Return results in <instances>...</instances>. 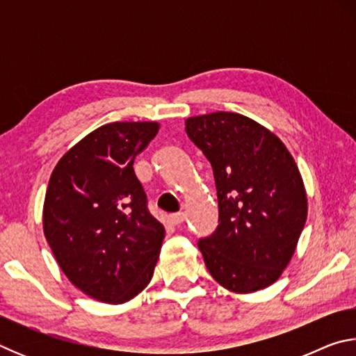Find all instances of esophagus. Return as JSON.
I'll list each match as a JSON object with an SVG mask.
<instances>
[{
	"label": "esophagus",
	"instance_id": "esophagus-1",
	"mask_svg": "<svg viewBox=\"0 0 356 356\" xmlns=\"http://www.w3.org/2000/svg\"><path fill=\"white\" fill-rule=\"evenodd\" d=\"M185 221V213L184 212H179V213H172L170 215V222L174 226H179L182 225V222Z\"/></svg>",
	"mask_w": 356,
	"mask_h": 356
}]
</instances>
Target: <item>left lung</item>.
I'll use <instances>...</instances> for the list:
<instances>
[{"mask_svg":"<svg viewBox=\"0 0 356 356\" xmlns=\"http://www.w3.org/2000/svg\"><path fill=\"white\" fill-rule=\"evenodd\" d=\"M213 170L218 226L197 240L209 273L232 292L280 278L303 231L308 200L292 155L272 131L237 113L185 120Z\"/></svg>","mask_w":356,"mask_h":356,"instance_id":"left-lung-1","label":"left lung"}]
</instances>
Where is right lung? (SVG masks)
<instances>
[{"label":"right lung","mask_w":356,"mask_h":356,"mask_svg":"<svg viewBox=\"0 0 356 356\" xmlns=\"http://www.w3.org/2000/svg\"><path fill=\"white\" fill-rule=\"evenodd\" d=\"M156 122H113L84 136L51 172L44 232L65 276L104 303H124L149 284L165 227L150 215L136 155Z\"/></svg>","instance_id":"add662e5"}]
</instances>
